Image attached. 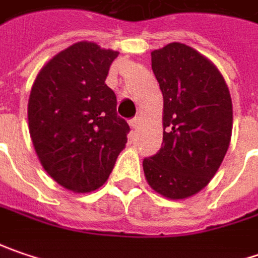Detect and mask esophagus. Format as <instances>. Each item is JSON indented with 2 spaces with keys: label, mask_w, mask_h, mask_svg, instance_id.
<instances>
[{
  "label": "esophagus",
  "mask_w": 258,
  "mask_h": 258,
  "mask_svg": "<svg viewBox=\"0 0 258 258\" xmlns=\"http://www.w3.org/2000/svg\"><path fill=\"white\" fill-rule=\"evenodd\" d=\"M139 123H141V119H139V117H134V119L129 120V126H131L132 129H136V127L139 126Z\"/></svg>",
  "instance_id": "1"
}]
</instances>
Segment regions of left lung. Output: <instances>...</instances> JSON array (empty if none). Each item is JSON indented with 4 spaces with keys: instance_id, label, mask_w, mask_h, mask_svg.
I'll use <instances>...</instances> for the list:
<instances>
[{
    "instance_id": "left-lung-1",
    "label": "left lung",
    "mask_w": 258,
    "mask_h": 258,
    "mask_svg": "<svg viewBox=\"0 0 258 258\" xmlns=\"http://www.w3.org/2000/svg\"><path fill=\"white\" fill-rule=\"evenodd\" d=\"M164 97L161 149L144 160L148 184L168 199L196 195L216 174L232 132V101L209 59L183 43L151 53Z\"/></svg>"
}]
</instances>
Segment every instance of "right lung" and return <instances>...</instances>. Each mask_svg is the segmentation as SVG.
Segmentation results:
<instances>
[{
	"label": "right lung",
	"instance_id": "1",
	"mask_svg": "<svg viewBox=\"0 0 258 258\" xmlns=\"http://www.w3.org/2000/svg\"><path fill=\"white\" fill-rule=\"evenodd\" d=\"M119 52L80 42L37 74L29 98V131L47 174L85 193L106 183L131 131L104 83Z\"/></svg>",
	"mask_w": 258,
	"mask_h": 258
}]
</instances>
